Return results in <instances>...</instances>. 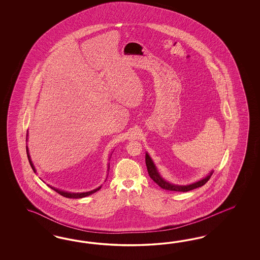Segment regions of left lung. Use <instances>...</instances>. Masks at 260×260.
<instances>
[{"label": "left lung", "instance_id": "obj_1", "mask_svg": "<svg viewBox=\"0 0 260 260\" xmlns=\"http://www.w3.org/2000/svg\"><path fill=\"white\" fill-rule=\"evenodd\" d=\"M146 166H147L148 173H149L150 178L155 182L159 187H161L162 189L173 190V191H183V192H185V191H189L191 189L202 187L207 182L209 181V179L211 178V176L213 173V171H211L210 173L207 176L203 177L202 179L193 182V183L189 184V185H177V184H173V183L167 181L161 176V174L158 172L156 166L154 165L152 159L150 158L148 152H146Z\"/></svg>", "mask_w": 260, "mask_h": 260}]
</instances>
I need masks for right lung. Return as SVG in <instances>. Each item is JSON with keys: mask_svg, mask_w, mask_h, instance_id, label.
<instances>
[{"mask_svg": "<svg viewBox=\"0 0 260 260\" xmlns=\"http://www.w3.org/2000/svg\"><path fill=\"white\" fill-rule=\"evenodd\" d=\"M27 136H28V134H26V141L28 140V139H27ZM26 153H27V158H28V161H29V164L31 166L33 172L35 173H37V171H36L35 167H34L33 163H32L31 158H30V154H29V150H28L27 146H26ZM110 157H111V154H110ZM109 167H110V165H109ZM108 169H110V168H108ZM108 171H109V170H108ZM106 180H107V179H106ZM47 186H48L49 188L54 189L56 192H58L59 194L63 196V197H68V198H83V197H88V196H90V194L96 192L97 190H99V189H101V187H102V186H100V187H98V188H96V189H91V190H89V191H85V192H71V191H66V190H63V189H57L55 187H52V186H50V185H47Z\"/></svg>", "mask_w": 260, "mask_h": 260, "instance_id": "add662e5", "label": "right lung"}]
</instances>
